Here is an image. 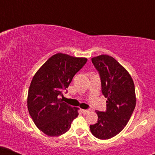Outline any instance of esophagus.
Wrapping results in <instances>:
<instances>
[{"instance_id":"esophagus-1","label":"esophagus","mask_w":155,"mask_h":155,"mask_svg":"<svg viewBox=\"0 0 155 155\" xmlns=\"http://www.w3.org/2000/svg\"><path fill=\"white\" fill-rule=\"evenodd\" d=\"M81 112H82L84 114H88L89 112H90V110H88V109H82V110H81Z\"/></svg>"}]
</instances>
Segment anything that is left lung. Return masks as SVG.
<instances>
[{
	"label": "left lung",
	"instance_id": "obj_1",
	"mask_svg": "<svg viewBox=\"0 0 155 155\" xmlns=\"http://www.w3.org/2000/svg\"><path fill=\"white\" fill-rule=\"evenodd\" d=\"M92 62L100 74L107 108L105 112L95 111L98 120L90 126V131L99 139H109L124 129L134 111V82L127 71L109 55L92 58Z\"/></svg>",
	"mask_w": 155,
	"mask_h": 155
}]
</instances>
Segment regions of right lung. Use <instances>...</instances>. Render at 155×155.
<instances>
[{
  "mask_svg": "<svg viewBox=\"0 0 155 155\" xmlns=\"http://www.w3.org/2000/svg\"><path fill=\"white\" fill-rule=\"evenodd\" d=\"M87 61L85 58L58 53L49 58L33 77L28 95V111L44 134H64L79 115V108L71 107L59 97Z\"/></svg>",
  "mask_w": 155,
  "mask_h": 155,
  "instance_id": "1",
  "label": "right lung"
}]
</instances>
